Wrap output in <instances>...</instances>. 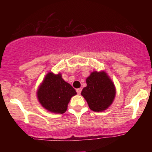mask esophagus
I'll use <instances>...</instances> for the list:
<instances>
[{"label": "esophagus", "instance_id": "34e87169", "mask_svg": "<svg viewBox=\"0 0 152 152\" xmlns=\"http://www.w3.org/2000/svg\"><path fill=\"white\" fill-rule=\"evenodd\" d=\"M76 92H77L78 94H81V88H77V89H76Z\"/></svg>", "mask_w": 152, "mask_h": 152}]
</instances>
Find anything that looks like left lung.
<instances>
[{"label": "left lung", "instance_id": "8db88e82", "mask_svg": "<svg viewBox=\"0 0 152 152\" xmlns=\"http://www.w3.org/2000/svg\"><path fill=\"white\" fill-rule=\"evenodd\" d=\"M87 86L81 96L86 99L90 109L96 112L105 111L112 104L116 96V87L106 71H94L86 80Z\"/></svg>", "mask_w": 152, "mask_h": 152}]
</instances>
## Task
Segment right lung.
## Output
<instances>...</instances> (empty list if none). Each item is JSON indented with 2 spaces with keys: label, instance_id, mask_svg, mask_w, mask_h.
<instances>
[{
  "label": "right lung",
  "instance_id": "add662e5",
  "mask_svg": "<svg viewBox=\"0 0 152 152\" xmlns=\"http://www.w3.org/2000/svg\"><path fill=\"white\" fill-rule=\"evenodd\" d=\"M76 90L63 79L61 74L48 72L38 86L36 96L38 102L48 111L64 114L71 97L76 95Z\"/></svg>",
  "mask_w": 152,
  "mask_h": 152
}]
</instances>
